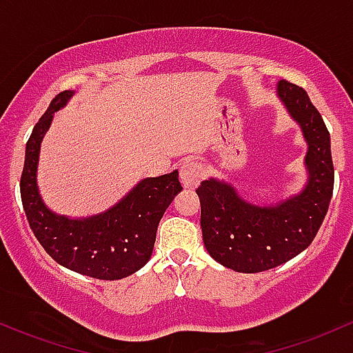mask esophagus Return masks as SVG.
I'll return each instance as SVG.
<instances>
[{
  "label": "esophagus",
  "mask_w": 353,
  "mask_h": 353,
  "mask_svg": "<svg viewBox=\"0 0 353 353\" xmlns=\"http://www.w3.org/2000/svg\"><path fill=\"white\" fill-rule=\"evenodd\" d=\"M203 176H204L203 165L197 164L194 161H188L181 165L179 177L184 188H191V189L196 188V185L199 184V181L203 179Z\"/></svg>",
  "instance_id": "1"
}]
</instances>
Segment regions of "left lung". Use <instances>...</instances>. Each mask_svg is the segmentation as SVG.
<instances>
[{
  "instance_id": "left-lung-1",
  "label": "left lung",
  "mask_w": 353,
  "mask_h": 353,
  "mask_svg": "<svg viewBox=\"0 0 353 353\" xmlns=\"http://www.w3.org/2000/svg\"><path fill=\"white\" fill-rule=\"evenodd\" d=\"M278 95L308 141L310 181L293 199L271 208L246 203L228 184L209 179L196 189L201 231L208 253L226 268L259 273L283 265L310 246L319 233L334 192L330 134L307 92L281 80Z\"/></svg>"
}]
</instances>
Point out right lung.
I'll return each mask as SVG.
<instances>
[{"mask_svg": "<svg viewBox=\"0 0 353 353\" xmlns=\"http://www.w3.org/2000/svg\"><path fill=\"white\" fill-rule=\"evenodd\" d=\"M70 97L72 92L63 90L52 100L26 142L19 179L21 203L33 234L57 263L97 280H120L150 259L159 221L183 185L174 170L144 179L117 206L94 218L68 219L50 212L37 189L38 150L53 112Z\"/></svg>", "mask_w": 353, "mask_h": 353, "instance_id": "1", "label": "right lung"}]
</instances>
